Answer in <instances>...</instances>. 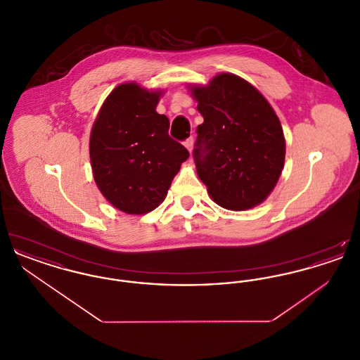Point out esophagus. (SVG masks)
I'll return each instance as SVG.
<instances>
[{
	"label": "esophagus",
	"mask_w": 360,
	"mask_h": 360,
	"mask_svg": "<svg viewBox=\"0 0 360 360\" xmlns=\"http://www.w3.org/2000/svg\"><path fill=\"white\" fill-rule=\"evenodd\" d=\"M193 146H194V139H193V137H188V140L185 141V147L188 148V151L190 154H191V151H193Z\"/></svg>",
	"instance_id": "esophagus-1"
}]
</instances>
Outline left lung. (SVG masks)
I'll return each mask as SVG.
<instances>
[{
    "instance_id": "obj_1",
    "label": "left lung",
    "mask_w": 360,
    "mask_h": 360,
    "mask_svg": "<svg viewBox=\"0 0 360 360\" xmlns=\"http://www.w3.org/2000/svg\"><path fill=\"white\" fill-rule=\"evenodd\" d=\"M204 122L197 128V174L217 205L245 210L274 190L285 166L281 121L264 96L231 72L188 85Z\"/></svg>"
}]
</instances>
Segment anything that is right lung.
I'll return each instance as SVG.
<instances>
[{
  "label": "right lung",
  "mask_w": 360,
  "mask_h": 360,
  "mask_svg": "<svg viewBox=\"0 0 360 360\" xmlns=\"http://www.w3.org/2000/svg\"><path fill=\"white\" fill-rule=\"evenodd\" d=\"M162 94L136 82L116 86L90 132L94 182L106 201L127 214H146L160 205L188 158L169 136V119L156 112Z\"/></svg>",
  "instance_id": "right-lung-1"
}]
</instances>
